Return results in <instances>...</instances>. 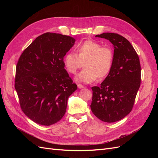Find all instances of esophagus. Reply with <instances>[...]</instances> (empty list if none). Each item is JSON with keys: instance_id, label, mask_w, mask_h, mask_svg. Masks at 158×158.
I'll list each match as a JSON object with an SVG mask.
<instances>
[{"instance_id": "1", "label": "esophagus", "mask_w": 158, "mask_h": 158, "mask_svg": "<svg viewBox=\"0 0 158 158\" xmlns=\"http://www.w3.org/2000/svg\"><path fill=\"white\" fill-rule=\"evenodd\" d=\"M77 85H78V88L79 89H81V88H84V85H82V84H77Z\"/></svg>"}]
</instances>
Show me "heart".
Wrapping results in <instances>:
<instances>
[{
  "label": "heart",
  "mask_w": 158,
  "mask_h": 158,
  "mask_svg": "<svg viewBox=\"0 0 158 158\" xmlns=\"http://www.w3.org/2000/svg\"><path fill=\"white\" fill-rule=\"evenodd\" d=\"M76 52L70 51L64 57V64L69 73L76 74L84 64L85 69L76 77L84 83H91L106 78L113 64V52L109 47L92 40H86L78 45Z\"/></svg>",
  "instance_id": "obj_1"
}]
</instances>
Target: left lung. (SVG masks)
Returning a JSON list of instances; mask_svg holds the SVG:
<instances>
[{
	"label": "left lung",
	"mask_w": 158,
	"mask_h": 158,
	"mask_svg": "<svg viewBox=\"0 0 158 158\" xmlns=\"http://www.w3.org/2000/svg\"><path fill=\"white\" fill-rule=\"evenodd\" d=\"M95 37L109 40L114 47L113 64L100 86L92 87V113L103 122L121 120L132 111L141 82L139 57L126 38L114 33Z\"/></svg>",
	"instance_id": "1"
}]
</instances>
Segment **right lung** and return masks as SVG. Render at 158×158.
I'll return each mask as SVG.
<instances>
[{
    "label": "right lung",
    "instance_id": "1",
    "mask_svg": "<svg viewBox=\"0 0 158 158\" xmlns=\"http://www.w3.org/2000/svg\"><path fill=\"white\" fill-rule=\"evenodd\" d=\"M75 41L68 35L45 33L19 58L14 86L22 111L39 125L49 126L59 121L69 96L77 89L63 60Z\"/></svg>",
    "mask_w": 158,
    "mask_h": 158
}]
</instances>
